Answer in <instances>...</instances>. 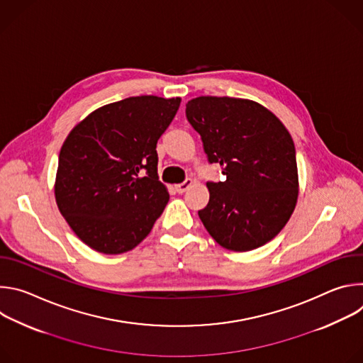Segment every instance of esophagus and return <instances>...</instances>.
<instances>
[{
	"label": "esophagus",
	"mask_w": 363,
	"mask_h": 363,
	"mask_svg": "<svg viewBox=\"0 0 363 363\" xmlns=\"http://www.w3.org/2000/svg\"><path fill=\"white\" fill-rule=\"evenodd\" d=\"M192 185V179L191 178H188V179H185L182 184H178L177 186H175V189H177V192L178 194H184L189 186Z\"/></svg>",
	"instance_id": "34e87169"
}]
</instances>
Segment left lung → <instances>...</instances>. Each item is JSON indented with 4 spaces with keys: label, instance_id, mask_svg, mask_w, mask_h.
<instances>
[{
    "label": "left lung",
    "instance_id": "8db88e82",
    "mask_svg": "<svg viewBox=\"0 0 363 363\" xmlns=\"http://www.w3.org/2000/svg\"><path fill=\"white\" fill-rule=\"evenodd\" d=\"M186 119L201 135L210 164L224 182H206L210 201L198 216L210 235L231 251L273 240L290 220L298 196L294 142L280 119L260 103L199 96Z\"/></svg>",
    "mask_w": 363,
    "mask_h": 363
}]
</instances>
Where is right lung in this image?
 I'll use <instances>...</instances> for the list:
<instances>
[{"mask_svg":"<svg viewBox=\"0 0 363 363\" xmlns=\"http://www.w3.org/2000/svg\"><path fill=\"white\" fill-rule=\"evenodd\" d=\"M179 103V97H128L96 109L66 138L56 202L94 251H130L164 213L169 194L158 177L157 143Z\"/></svg>","mask_w":363,"mask_h":363,"instance_id":"obj_1","label":"right lung"}]
</instances>
